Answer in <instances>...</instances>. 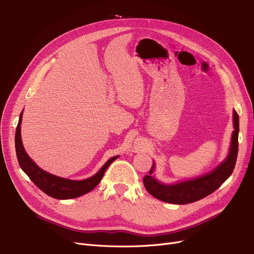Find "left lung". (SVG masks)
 <instances>
[{
    "label": "left lung",
    "instance_id": "8db88e82",
    "mask_svg": "<svg viewBox=\"0 0 254 254\" xmlns=\"http://www.w3.org/2000/svg\"><path fill=\"white\" fill-rule=\"evenodd\" d=\"M234 128L233 136L228 156L224 162L219 165L213 171L199 176V178L176 183L173 185H166L158 182L151 175L154 164L148 174L143 179L145 189L147 192L162 201L174 204H187L197 200H200L207 195L215 192L233 173L239 149V115L234 111Z\"/></svg>",
    "mask_w": 254,
    "mask_h": 254
}]
</instances>
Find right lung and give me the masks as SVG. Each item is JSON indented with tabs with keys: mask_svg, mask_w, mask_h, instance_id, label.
Instances as JSON below:
<instances>
[{
	"mask_svg": "<svg viewBox=\"0 0 254 254\" xmlns=\"http://www.w3.org/2000/svg\"><path fill=\"white\" fill-rule=\"evenodd\" d=\"M21 118H23V112L19 115L15 131V150L19 166L42 192L53 198H56V199H71V198L82 196L93 190L102 181L109 165L118 158V156H116L108 160L100 171L87 180L72 181L59 178V176L51 174L39 168L25 151L20 137Z\"/></svg>",
	"mask_w": 254,
	"mask_h": 254,
	"instance_id": "right-lung-1",
	"label": "right lung"
}]
</instances>
